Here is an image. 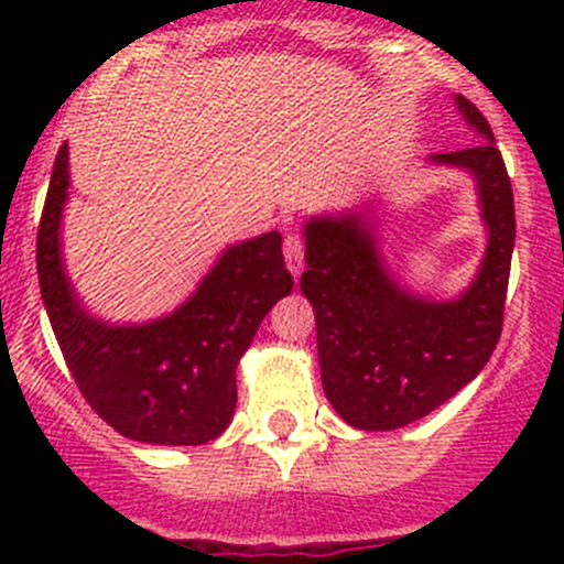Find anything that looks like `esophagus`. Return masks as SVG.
Listing matches in <instances>:
<instances>
[{"label": "esophagus", "instance_id": "obj_1", "mask_svg": "<svg viewBox=\"0 0 564 564\" xmlns=\"http://www.w3.org/2000/svg\"><path fill=\"white\" fill-rule=\"evenodd\" d=\"M283 256H286V267L294 278L303 272L305 267V246H303V237L300 235H289L283 240Z\"/></svg>", "mask_w": 564, "mask_h": 564}]
</instances>
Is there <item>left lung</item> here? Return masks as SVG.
Here are the masks:
<instances>
[{"label":"left lung","mask_w":564,"mask_h":564,"mask_svg":"<svg viewBox=\"0 0 564 564\" xmlns=\"http://www.w3.org/2000/svg\"><path fill=\"white\" fill-rule=\"evenodd\" d=\"M456 108L480 144L431 155V166L475 180L486 256L453 300L425 297L398 281L379 248L371 207L314 215L305 224L300 289L316 314L324 395L360 431H392L434 412L471 382L502 333L510 256L516 242L513 187L475 104Z\"/></svg>","instance_id":"obj_1"}]
</instances>
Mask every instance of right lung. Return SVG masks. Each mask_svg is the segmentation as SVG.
<instances>
[{
    "label": "right lung",
    "mask_w": 564,
    "mask_h": 564,
    "mask_svg": "<svg viewBox=\"0 0 564 564\" xmlns=\"http://www.w3.org/2000/svg\"><path fill=\"white\" fill-rule=\"evenodd\" d=\"M70 187L67 144L51 172L37 229L45 314L89 406L122 436L150 445H204L235 417L237 362L261 318L294 289L281 235L226 248L172 314L111 324L84 308L62 259V209Z\"/></svg>",
    "instance_id": "right-lung-1"
}]
</instances>
